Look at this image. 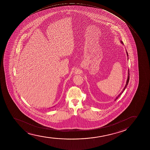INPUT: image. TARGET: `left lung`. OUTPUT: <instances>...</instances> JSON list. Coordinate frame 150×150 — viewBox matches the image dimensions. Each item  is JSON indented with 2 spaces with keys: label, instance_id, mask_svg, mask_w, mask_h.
<instances>
[{
  "label": "left lung",
  "instance_id": "obj_1",
  "mask_svg": "<svg viewBox=\"0 0 150 150\" xmlns=\"http://www.w3.org/2000/svg\"><path fill=\"white\" fill-rule=\"evenodd\" d=\"M121 42L122 43H123V42H122V41H121ZM127 55L128 56V54H127ZM128 59V58H127ZM129 70H128V76H127V83H126V84L125 85V86L124 87V89H123V90H122V91L121 92V93H120V95H118V96L116 98H115V100H117V98H119V96H120L121 95H122V93L124 92V91H125V90L126 89V88H127V84H128V83H129Z\"/></svg>",
  "mask_w": 150,
  "mask_h": 150
}]
</instances>
